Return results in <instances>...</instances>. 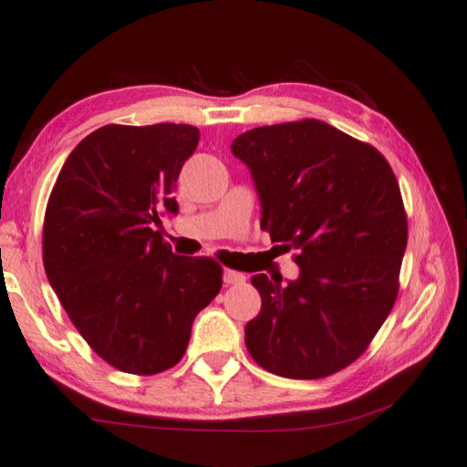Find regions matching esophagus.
<instances>
[{
    "mask_svg": "<svg viewBox=\"0 0 467 467\" xmlns=\"http://www.w3.org/2000/svg\"><path fill=\"white\" fill-rule=\"evenodd\" d=\"M247 282V277L239 271H233V269H224V284L226 285H236V284H244Z\"/></svg>",
    "mask_w": 467,
    "mask_h": 467,
    "instance_id": "34e87169",
    "label": "esophagus"
}]
</instances>
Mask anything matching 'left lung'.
I'll return each mask as SVG.
<instances>
[{
    "label": "left lung",
    "mask_w": 467,
    "mask_h": 467,
    "mask_svg": "<svg viewBox=\"0 0 467 467\" xmlns=\"http://www.w3.org/2000/svg\"><path fill=\"white\" fill-rule=\"evenodd\" d=\"M231 150L251 171L261 228L300 267L287 284L251 279L261 312L244 345L271 374L327 378L366 351L396 302L409 241L396 175L374 147L312 118L243 132Z\"/></svg>",
    "instance_id": "left-lung-1"
}]
</instances>
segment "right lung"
Masks as SVG:
<instances>
[{
	"label": "right lung",
	"instance_id": "obj_1",
	"mask_svg": "<svg viewBox=\"0 0 467 467\" xmlns=\"http://www.w3.org/2000/svg\"><path fill=\"white\" fill-rule=\"evenodd\" d=\"M190 124H108L67 157L50 192L42 261L75 328L109 366L152 376L188 349L192 325L223 287V267L182 257L157 231L177 214Z\"/></svg>",
	"mask_w": 467,
	"mask_h": 467
}]
</instances>
